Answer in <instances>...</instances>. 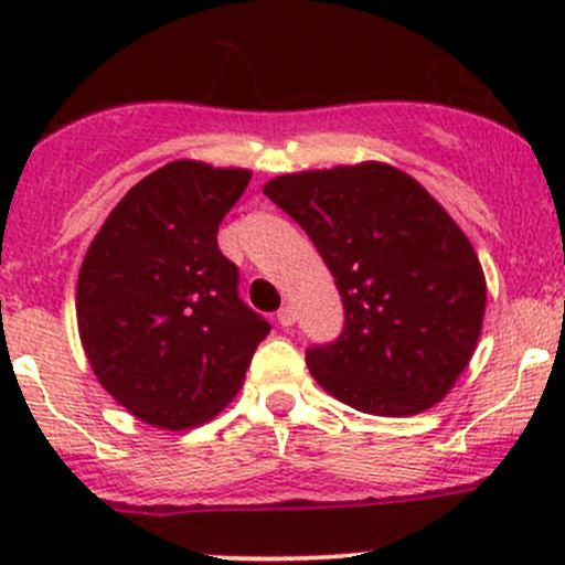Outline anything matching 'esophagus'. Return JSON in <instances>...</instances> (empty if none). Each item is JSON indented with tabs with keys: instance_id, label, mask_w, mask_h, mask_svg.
Here are the masks:
<instances>
[{
	"instance_id": "1",
	"label": "esophagus",
	"mask_w": 565,
	"mask_h": 565,
	"mask_svg": "<svg viewBox=\"0 0 565 565\" xmlns=\"http://www.w3.org/2000/svg\"><path fill=\"white\" fill-rule=\"evenodd\" d=\"M295 319H298V311H295L292 306H284V309L278 311V324H281V328H292Z\"/></svg>"
}]
</instances>
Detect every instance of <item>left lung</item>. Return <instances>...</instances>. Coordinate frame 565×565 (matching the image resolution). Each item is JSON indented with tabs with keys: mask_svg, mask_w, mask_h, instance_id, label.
Masks as SVG:
<instances>
[{
	"mask_svg": "<svg viewBox=\"0 0 565 565\" xmlns=\"http://www.w3.org/2000/svg\"><path fill=\"white\" fill-rule=\"evenodd\" d=\"M265 196L311 237L344 330L306 350L311 377L361 413L415 415L454 388L487 309L481 262L420 182L388 163L281 174Z\"/></svg>",
	"mask_w": 565,
	"mask_h": 565,
	"instance_id": "1",
	"label": "left lung"
}]
</instances>
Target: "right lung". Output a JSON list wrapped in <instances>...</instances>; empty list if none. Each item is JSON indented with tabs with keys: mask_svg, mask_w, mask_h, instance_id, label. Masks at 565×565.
Segmentation results:
<instances>
[{
	"mask_svg": "<svg viewBox=\"0 0 565 565\" xmlns=\"http://www.w3.org/2000/svg\"><path fill=\"white\" fill-rule=\"evenodd\" d=\"M248 180L246 169L167 163L125 193L82 262L76 317L89 366L158 429L221 413L270 333L215 237Z\"/></svg>",
	"mask_w": 565,
	"mask_h": 565,
	"instance_id": "obj_1",
	"label": "right lung"
}]
</instances>
